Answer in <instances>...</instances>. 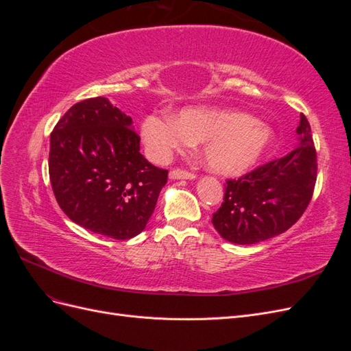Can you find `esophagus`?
<instances>
[{
  "mask_svg": "<svg viewBox=\"0 0 351 351\" xmlns=\"http://www.w3.org/2000/svg\"><path fill=\"white\" fill-rule=\"evenodd\" d=\"M169 178H173V180H195L196 174L189 173V171H186V169H173V171H169Z\"/></svg>",
  "mask_w": 351,
  "mask_h": 351,
  "instance_id": "obj_1",
  "label": "esophagus"
}]
</instances>
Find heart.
<instances>
[{"label":"heart","mask_w":351,"mask_h":351,"mask_svg":"<svg viewBox=\"0 0 351 351\" xmlns=\"http://www.w3.org/2000/svg\"><path fill=\"white\" fill-rule=\"evenodd\" d=\"M142 139L156 161L202 142V158L212 173L241 176L256 165L272 142L267 124L226 108L190 107L177 115L151 114L142 123Z\"/></svg>","instance_id":"heart-1"}]
</instances>
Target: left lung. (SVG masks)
<instances>
[{"instance_id":"left-lung-1","label":"left lung","mask_w":351,"mask_h":351,"mask_svg":"<svg viewBox=\"0 0 351 351\" xmlns=\"http://www.w3.org/2000/svg\"><path fill=\"white\" fill-rule=\"evenodd\" d=\"M297 143L275 159L237 180H227L224 202L212 215L222 239L254 244L281 234L295 224L312 199L316 183V151L311 124L300 114Z\"/></svg>"}]
</instances>
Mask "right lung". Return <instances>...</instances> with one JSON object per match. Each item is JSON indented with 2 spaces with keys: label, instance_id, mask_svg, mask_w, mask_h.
Wrapping results in <instances>:
<instances>
[{
  "label": "right lung",
  "instance_id": "obj_1",
  "mask_svg": "<svg viewBox=\"0 0 351 351\" xmlns=\"http://www.w3.org/2000/svg\"><path fill=\"white\" fill-rule=\"evenodd\" d=\"M132 123L98 97L74 104L51 133L49 180L60 208L77 226L115 240L145 230L168 178L141 154Z\"/></svg>",
  "mask_w": 351,
  "mask_h": 351
}]
</instances>
